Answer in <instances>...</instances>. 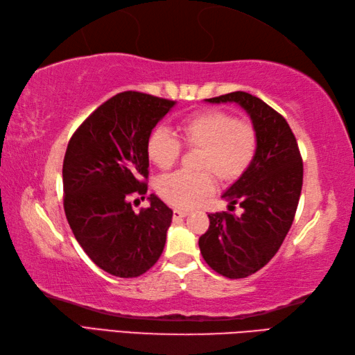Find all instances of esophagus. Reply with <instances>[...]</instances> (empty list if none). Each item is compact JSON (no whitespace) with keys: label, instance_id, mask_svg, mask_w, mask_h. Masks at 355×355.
I'll return each instance as SVG.
<instances>
[{"label":"esophagus","instance_id":"34e87169","mask_svg":"<svg viewBox=\"0 0 355 355\" xmlns=\"http://www.w3.org/2000/svg\"><path fill=\"white\" fill-rule=\"evenodd\" d=\"M187 215L186 211L182 209H173V220H178V218H184Z\"/></svg>","mask_w":355,"mask_h":355}]
</instances>
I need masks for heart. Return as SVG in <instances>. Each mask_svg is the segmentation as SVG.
Masks as SVG:
<instances>
[{"label": "heart", "mask_w": 355, "mask_h": 355, "mask_svg": "<svg viewBox=\"0 0 355 355\" xmlns=\"http://www.w3.org/2000/svg\"><path fill=\"white\" fill-rule=\"evenodd\" d=\"M187 148L200 149V172L178 171L158 183V192L168 203L191 209L214 191L212 171L221 182H234L251 166L259 150V134L249 121H241L225 110L207 109L184 116L178 124ZM146 152L159 169H169L182 154V143L169 129L150 130Z\"/></svg>", "instance_id": "b5f03b06"}]
</instances>
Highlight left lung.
<instances>
[{
  "instance_id": "1",
  "label": "left lung",
  "mask_w": 355,
  "mask_h": 355,
  "mask_svg": "<svg viewBox=\"0 0 355 355\" xmlns=\"http://www.w3.org/2000/svg\"><path fill=\"white\" fill-rule=\"evenodd\" d=\"M237 103L259 134V150L246 172L223 193L243 212L209 214V229L198 246L205 261L227 279H245L268 265L293 225L303 184V162L288 121L248 92L207 98Z\"/></svg>"
}]
</instances>
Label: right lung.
<instances>
[{
	"label": "right lung",
	"instance_id": "right-lung-1",
	"mask_svg": "<svg viewBox=\"0 0 355 355\" xmlns=\"http://www.w3.org/2000/svg\"><path fill=\"white\" fill-rule=\"evenodd\" d=\"M173 106L175 101L134 90L116 94L83 121L67 144L66 218L83 251L110 275L140 277L164 249L172 211L152 193L150 206L137 214L130 197L148 192L146 141Z\"/></svg>",
	"mask_w": 355,
	"mask_h": 355
}]
</instances>
